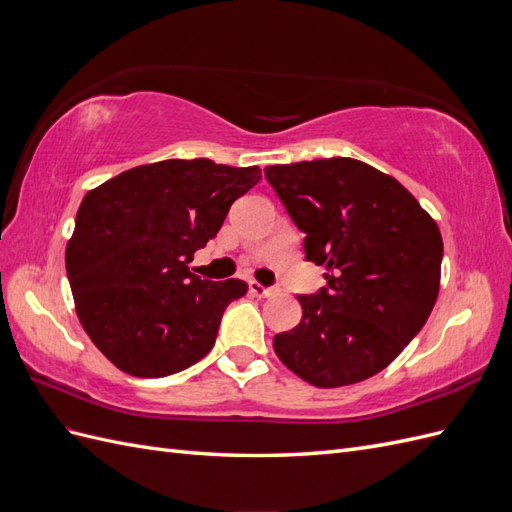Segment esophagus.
Instances as JSON below:
<instances>
[{
  "label": "esophagus",
  "instance_id": "esophagus-1",
  "mask_svg": "<svg viewBox=\"0 0 512 512\" xmlns=\"http://www.w3.org/2000/svg\"><path fill=\"white\" fill-rule=\"evenodd\" d=\"M250 292L256 294V297H271V294L277 292V288H269V286H262L258 282H250Z\"/></svg>",
  "mask_w": 512,
  "mask_h": 512
}]
</instances>
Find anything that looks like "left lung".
<instances>
[{"instance_id":"obj_1","label":"left lung","mask_w":512,"mask_h":512,"mask_svg":"<svg viewBox=\"0 0 512 512\" xmlns=\"http://www.w3.org/2000/svg\"><path fill=\"white\" fill-rule=\"evenodd\" d=\"M305 260L327 267L303 318L273 337L305 382L335 389L376 376L423 329L440 290L442 235L397 179L352 158L265 168Z\"/></svg>"}]
</instances>
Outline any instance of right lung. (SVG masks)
<instances>
[{"label":"right lung","instance_id":"obj_1","mask_svg":"<svg viewBox=\"0 0 512 512\" xmlns=\"http://www.w3.org/2000/svg\"><path fill=\"white\" fill-rule=\"evenodd\" d=\"M258 179V166L164 160L87 192L66 271L83 329L115 367L164 378L209 354L247 284L200 280L188 265Z\"/></svg>","mask_w":512,"mask_h":512}]
</instances>
